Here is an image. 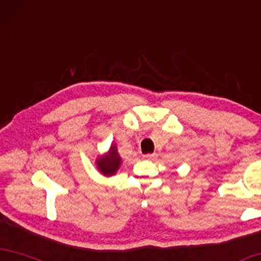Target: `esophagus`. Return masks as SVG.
<instances>
[{
	"instance_id": "obj_1",
	"label": "esophagus",
	"mask_w": 261,
	"mask_h": 261,
	"mask_svg": "<svg viewBox=\"0 0 261 261\" xmlns=\"http://www.w3.org/2000/svg\"><path fill=\"white\" fill-rule=\"evenodd\" d=\"M155 156H156L155 153H148V154H144V158L147 160H154Z\"/></svg>"
}]
</instances>
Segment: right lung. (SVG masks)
<instances>
[{
  "label": "right lung",
  "instance_id": "1",
  "mask_svg": "<svg viewBox=\"0 0 261 261\" xmlns=\"http://www.w3.org/2000/svg\"><path fill=\"white\" fill-rule=\"evenodd\" d=\"M121 156L118 155L115 146H111L109 153L97 161V166L105 175H113L119 168L121 165Z\"/></svg>",
  "mask_w": 261,
  "mask_h": 261
}]
</instances>
